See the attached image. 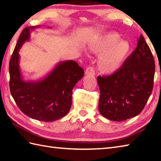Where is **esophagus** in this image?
<instances>
[{
	"instance_id": "34e87169",
	"label": "esophagus",
	"mask_w": 161,
	"mask_h": 161,
	"mask_svg": "<svg viewBox=\"0 0 161 161\" xmlns=\"http://www.w3.org/2000/svg\"><path fill=\"white\" fill-rule=\"evenodd\" d=\"M85 74L86 75H95V70L93 67H88L86 68V71H85Z\"/></svg>"
}]
</instances>
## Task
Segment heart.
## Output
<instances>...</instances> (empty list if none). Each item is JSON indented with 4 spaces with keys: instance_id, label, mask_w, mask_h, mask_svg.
I'll return each mask as SVG.
<instances>
[{
    "instance_id": "obj_1",
    "label": "heart",
    "mask_w": 161,
    "mask_h": 161,
    "mask_svg": "<svg viewBox=\"0 0 161 161\" xmlns=\"http://www.w3.org/2000/svg\"><path fill=\"white\" fill-rule=\"evenodd\" d=\"M89 52L99 54L97 68L103 75H112L117 72L125 63L131 51L127 41L115 32H108L93 37L88 43Z\"/></svg>"
}]
</instances>
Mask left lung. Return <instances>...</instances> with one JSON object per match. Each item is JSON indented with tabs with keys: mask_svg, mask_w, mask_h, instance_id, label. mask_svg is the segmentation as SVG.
<instances>
[{
	"mask_svg": "<svg viewBox=\"0 0 161 161\" xmlns=\"http://www.w3.org/2000/svg\"><path fill=\"white\" fill-rule=\"evenodd\" d=\"M155 64L142 35L122 68L107 77H97L100 90L99 111L112 121L121 122L141 113L151 95Z\"/></svg>",
	"mask_w": 161,
	"mask_h": 161,
	"instance_id": "8db88e82",
	"label": "left lung"
}]
</instances>
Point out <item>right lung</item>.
<instances>
[{"instance_id":"obj_1","label":"right lung","mask_w":161,"mask_h":161,"mask_svg":"<svg viewBox=\"0 0 161 161\" xmlns=\"http://www.w3.org/2000/svg\"><path fill=\"white\" fill-rule=\"evenodd\" d=\"M23 30L9 61V88L12 96L24 114L32 119L53 122L67 115L72 104V91L84 77V69L73 60L59 61L37 80H25L19 66V50L30 39L32 30ZM50 28V27H47Z\"/></svg>"}]
</instances>
